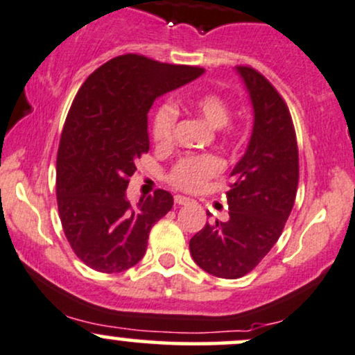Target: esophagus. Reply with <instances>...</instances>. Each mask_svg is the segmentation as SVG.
Here are the masks:
<instances>
[{
	"mask_svg": "<svg viewBox=\"0 0 355 355\" xmlns=\"http://www.w3.org/2000/svg\"><path fill=\"white\" fill-rule=\"evenodd\" d=\"M190 202V198L189 197H184V196H175V204H178V205H185V204H189Z\"/></svg>",
	"mask_w": 355,
	"mask_h": 355,
	"instance_id": "esophagus-1",
	"label": "esophagus"
}]
</instances>
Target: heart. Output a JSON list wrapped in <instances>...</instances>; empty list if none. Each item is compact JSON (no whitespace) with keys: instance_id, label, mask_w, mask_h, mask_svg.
Masks as SVG:
<instances>
[{"instance_id":"heart-1","label":"heart","mask_w":355,"mask_h":355,"mask_svg":"<svg viewBox=\"0 0 355 355\" xmlns=\"http://www.w3.org/2000/svg\"><path fill=\"white\" fill-rule=\"evenodd\" d=\"M187 106L202 116L212 128H220L222 135L227 139H234L237 136V128L227 124L231 119V104L220 96L219 92H200L190 96L185 101ZM178 109L173 103L166 101L155 111L151 119V136L159 146H170L175 139V128H177ZM222 170V162L214 155H202V157L184 158L173 166L168 175L170 184L175 189L185 192H196L202 189L205 182L216 177Z\"/></svg>"}]
</instances>
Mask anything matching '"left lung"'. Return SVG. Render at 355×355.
<instances>
[{
	"label": "left lung",
	"instance_id": "8db88e82",
	"mask_svg": "<svg viewBox=\"0 0 355 355\" xmlns=\"http://www.w3.org/2000/svg\"><path fill=\"white\" fill-rule=\"evenodd\" d=\"M254 109L244 157L231 171L229 219L207 222L190 239V254L217 278L254 270L282 236L298 189V146L286 103L263 73L237 65Z\"/></svg>",
	"mask_w": 355,
	"mask_h": 355
}]
</instances>
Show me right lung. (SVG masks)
<instances>
[{"label":"right lung","mask_w":355,"mask_h":355,"mask_svg":"<svg viewBox=\"0 0 355 355\" xmlns=\"http://www.w3.org/2000/svg\"><path fill=\"white\" fill-rule=\"evenodd\" d=\"M204 73L138 53L111 58L80 85L57 153V204L76 256L92 270L121 272L145 256L155 222L173 197L158 189L131 207L135 162L148 153V111L155 99Z\"/></svg>","instance_id":"add662e5"}]
</instances>
